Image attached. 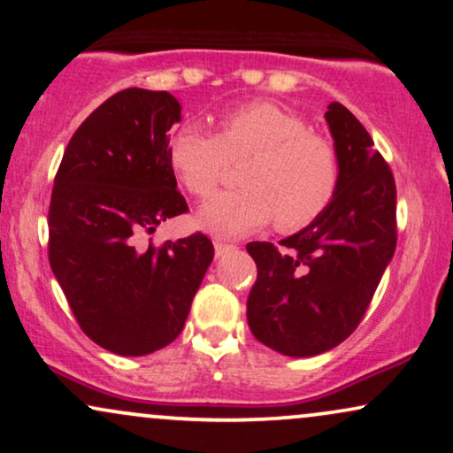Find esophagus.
Returning <instances> with one entry per match:
<instances>
[{
    "instance_id": "obj_1",
    "label": "esophagus",
    "mask_w": 453,
    "mask_h": 453,
    "mask_svg": "<svg viewBox=\"0 0 453 453\" xmlns=\"http://www.w3.org/2000/svg\"><path fill=\"white\" fill-rule=\"evenodd\" d=\"M234 244H227V242H221V240H215V257H223L227 253V250H232Z\"/></svg>"
}]
</instances>
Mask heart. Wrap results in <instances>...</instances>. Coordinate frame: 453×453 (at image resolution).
<instances>
[{"label":"heart","instance_id":"b5f03b06","mask_svg":"<svg viewBox=\"0 0 453 453\" xmlns=\"http://www.w3.org/2000/svg\"><path fill=\"white\" fill-rule=\"evenodd\" d=\"M167 160L175 180L198 198L215 190L227 163L242 160V188L217 194L196 215L203 230L221 238L244 236L272 219L278 230H301L328 209L341 177L330 137L267 100L223 112L215 134L181 125L169 137Z\"/></svg>","mask_w":453,"mask_h":453}]
</instances>
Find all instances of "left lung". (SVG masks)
<instances>
[{
  "label": "left lung",
  "mask_w": 453,
  "mask_h": 453,
  "mask_svg": "<svg viewBox=\"0 0 453 453\" xmlns=\"http://www.w3.org/2000/svg\"><path fill=\"white\" fill-rule=\"evenodd\" d=\"M326 121L341 165L328 209L280 246L246 244L257 263L246 301L250 332L290 357L328 351L357 328L397 246L391 167L339 102Z\"/></svg>",
  "instance_id": "left-lung-1"
}]
</instances>
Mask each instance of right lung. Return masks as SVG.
Here are the masks:
<instances>
[{"label": "right lung", "mask_w": 453, "mask_h": 453, "mask_svg": "<svg viewBox=\"0 0 453 453\" xmlns=\"http://www.w3.org/2000/svg\"><path fill=\"white\" fill-rule=\"evenodd\" d=\"M180 121L169 91H119L74 131L51 190V272L85 334L127 357L177 339L215 255L200 232L144 242L188 211L167 160Z\"/></svg>", "instance_id": "add662e5"}]
</instances>
